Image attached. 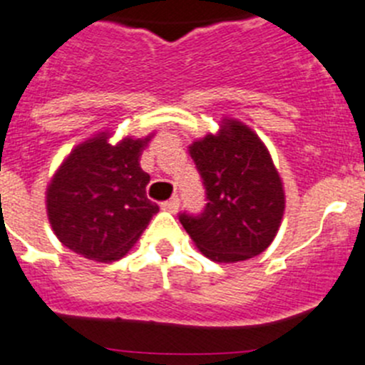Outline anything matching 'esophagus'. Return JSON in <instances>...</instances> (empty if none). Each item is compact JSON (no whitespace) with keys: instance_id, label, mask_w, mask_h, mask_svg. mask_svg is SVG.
<instances>
[{"instance_id":"obj_1","label":"esophagus","mask_w":365,"mask_h":365,"mask_svg":"<svg viewBox=\"0 0 365 365\" xmlns=\"http://www.w3.org/2000/svg\"><path fill=\"white\" fill-rule=\"evenodd\" d=\"M178 207H180L178 196H173L171 200H167V202L162 203V209L167 210V212H178Z\"/></svg>"}]
</instances>
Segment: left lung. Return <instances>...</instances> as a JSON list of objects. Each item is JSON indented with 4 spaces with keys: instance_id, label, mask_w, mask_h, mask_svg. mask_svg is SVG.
I'll return each instance as SVG.
<instances>
[{
    "instance_id": "8db88e82",
    "label": "left lung",
    "mask_w": 365,
    "mask_h": 365,
    "mask_svg": "<svg viewBox=\"0 0 365 365\" xmlns=\"http://www.w3.org/2000/svg\"><path fill=\"white\" fill-rule=\"evenodd\" d=\"M207 190L200 216L182 214L183 229L205 257L237 263L259 255L281 227L286 196L270 151L237 118H221L216 133L189 145Z\"/></svg>"
}]
</instances>
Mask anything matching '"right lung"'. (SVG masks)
I'll list each match as a JSON object with an SVG mask.
<instances>
[{"instance_id": "obj_1", "label": "right lung", "mask_w": 365, "mask_h": 365, "mask_svg": "<svg viewBox=\"0 0 365 365\" xmlns=\"http://www.w3.org/2000/svg\"><path fill=\"white\" fill-rule=\"evenodd\" d=\"M155 133L125 136L97 133L63 160L46 187V214L57 240L98 263L124 257L160 210L145 194L149 175L140 156Z\"/></svg>"}]
</instances>
